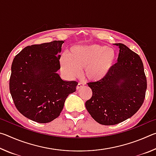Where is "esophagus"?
<instances>
[{"label": "esophagus", "instance_id": "obj_1", "mask_svg": "<svg viewBox=\"0 0 156 156\" xmlns=\"http://www.w3.org/2000/svg\"><path fill=\"white\" fill-rule=\"evenodd\" d=\"M84 87V84L83 83H78V85L76 86V89H80V88H82V87Z\"/></svg>", "mask_w": 156, "mask_h": 156}]
</instances>
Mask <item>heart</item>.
I'll return each instance as SVG.
<instances>
[{"label": "heart", "mask_w": 156, "mask_h": 156, "mask_svg": "<svg viewBox=\"0 0 156 156\" xmlns=\"http://www.w3.org/2000/svg\"><path fill=\"white\" fill-rule=\"evenodd\" d=\"M116 60V52L105 45L94 44L72 47L69 56L62 54L60 58L62 70L70 78L78 77L80 69L89 81L103 80L111 72Z\"/></svg>", "instance_id": "heart-1"}]
</instances>
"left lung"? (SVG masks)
Here are the masks:
<instances>
[{
    "mask_svg": "<svg viewBox=\"0 0 156 156\" xmlns=\"http://www.w3.org/2000/svg\"><path fill=\"white\" fill-rule=\"evenodd\" d=\"M118 62L103 80L89 83L92 97L85 102L91 117L101 125H114L131 118L143 104L147 78L142 60L122 43Z\"/></svg>",
    "mask_w": 156,
    "mask_h": 156,
    "instance_id": "8db88e82",
    "label": "left lung"
}]
</instances>
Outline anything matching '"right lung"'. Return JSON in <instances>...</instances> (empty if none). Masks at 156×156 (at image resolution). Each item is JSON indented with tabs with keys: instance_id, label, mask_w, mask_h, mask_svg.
<instances>
[{
	"instance_id": "right-lung-1",
	"label": "right lung",
	"mask_w": 156,
	"mask_h": 156,
	"mask_svg": "<svg viewBox=\"0 0 156 156\" xmlns=\"http://www.w3.org/2000/svg\"><path fill=\"white\" fill-rule=\"evenodd\" d=\"M63 41L27 46L13 60L9 91L16 109L26 118L47 123L60 115L76 81L63 80L59 53Z\"/></svg>"
}]
</instances>
